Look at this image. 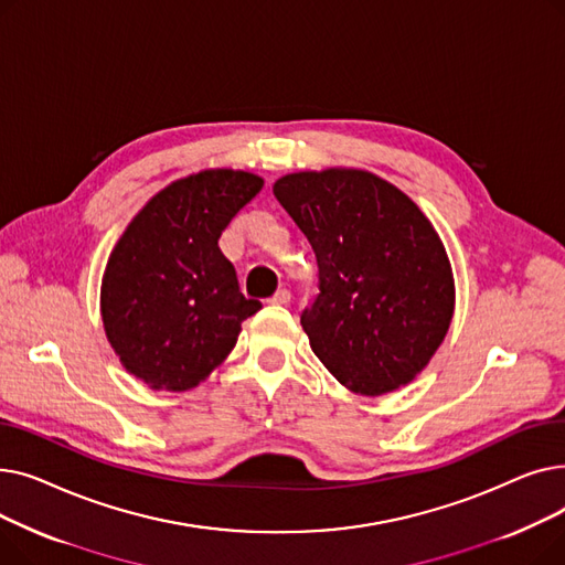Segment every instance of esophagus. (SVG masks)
Masks as SVG:
<instances>
[{
	"instance_id": "34e87169",
	"label": "esophagus",
	"mask_w": 565,
	"mask_h": 565,
	"mask_svg": "<svg viewBox=\"0 0 565 565\" xmlns=\"http://www.w3.org/2000/svg\"><path fill=\"white\" fill-rule=\"evenodd\" d=\"M270 305H288L290 302V290H286V288H281V290H277L270 300H267Z\"/></svg>"
}]
</instances>
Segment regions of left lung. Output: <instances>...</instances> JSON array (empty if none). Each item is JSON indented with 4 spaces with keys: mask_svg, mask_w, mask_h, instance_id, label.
I'll use <instances>...</instances> for the list:
<instances>
[{
    "mask_svg": "<svg viewBox=\"0 0 565 565\" xmlns=\"http://www.w3.org/2000/svg\"><path fill=\"white\" fill-rule=\"evenodd\" d=\"M273 192L316 252L320 292L300 318L316 358L354 394L412 382L456 307L451 260L422 207L345 167L286 173Z\"/></svg>",
    "mask_w": 565,
    "mask_h": 565,
    "instance_id": "left-lung-1",
    "label": "left lung"
}]
</instances>
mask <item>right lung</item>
I'll return each instance as SVG.
<instances>
[{
    "mask_svg": "<svg viewBox=\"0 0 565 565\" xmlns=\"http://www.w3.org/2000/svg\"><path fill=\"white\" fill-rule=\"evenodd\" d=\"M260 188V175L241 169L178 178L114 245L100 284L103 328L124 369L151 390H194L260 309L220 249L224 228Z\"/></svg>",
    "mask_w": 565,
    "mask_h": 565,
    "instance_id": "add662e5",
    "label": "right lung"
}]
</instances>
